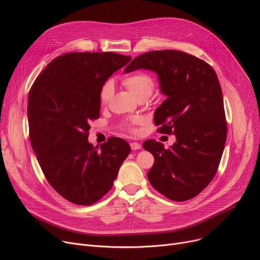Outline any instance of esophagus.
I'll return each instance as SVG.
<instances>
[{
	"mask_svg": "<svg viewBox=\"0 0 260 260\" xmlns=\"http://www.w3.org/2000/svg\"><path fill=\"white\" fill-rule=\"evenodd\" d=\"M131 147L132 149H140L141 148V144L138 142H132L131 143Z\"/></svg>",
	"mask_w": 260,
	"mask_h": 260,
	"instance_id": "esophagus-1",
	"label": "esophagus"
}]
</instances>
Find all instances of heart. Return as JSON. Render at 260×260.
<instances>
[{
    "instance_id": "heart-1",
    "label": "heart",
    "mask_w": 260,
    "mask_h": 260,
    "mask_svg": "<svg viewBox=\"0 0 260 260\" xmlns=\"http://www.w3.org/2000/svg\"><path fill=\"white\" fill-rule=\"evenodd\" d=\"M122 83L126 87V89L134 95L136 99H140L142 97H149L152 94L155 82L151 75L145 72H135L125 76L122 80ZM114 92V84L112 80H107L102 85L100 90V101L102 104H106L109 99L112 98ZM142 118L136 117L125 123V128L132 133H137L136 125L142 123Z\"/></svg>"
}]
</instances>
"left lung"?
<instances>
[{
	"label": "left lung",
	"instance_id": "8db88e82",
	"mask_svg": "<svg viewBox=\"0 0 260 260\" xmlns=\"http://www.w3.org/2000/svg\"><path fill=\"white\" fill-rule=\"evenodd\" d=\"M153 71L167 99L156 109L158 132L175 135L165 148L154 139L143 142L155 162L147 178L160 194L174 201L197 196L213 180L226 140L222 90L213 67L179 50H154L140 54L125 68Z\"/></svg>",
	"mask_w": 260,
	"mask_h": 260
}]
</instances>
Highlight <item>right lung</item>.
Wrapping results in <instances>:
<instances>
[{"label": "right lung", "mask_w": 260, "mask_h": 260, "mask_svg": "<svg viewBox=\"0 0 260 260\" xmlns=\"http://www.w3.org/2000/svg\"><path fill=\"white\" fill-rule=\"evenodd\" d=\"M132 60L116 52H70L53 59L29 90V137L48 183L66 200L90 206L113 187L128 143L109 137L100 147L87 140L100 117L105 81Z\"/></svg>", "instance_id": "add662e5"}]
</instances>
